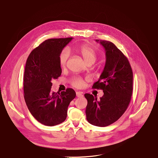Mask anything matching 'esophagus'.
<instances>
[{
	"label": "esophagus",
	"mask_w": 158,
	"mask_h": 158,
	"mask_svg": "<svg viewBox=\"0 0 158 158\" xmlns=\"http://www.w3.org/2000/svg\"><path fill=\"white\" fill-rule=\"evenodd\" d=\"M76 96L77 97H82V96H83L82 93V92H80V91L76 92Z\"/></svg>",
	"instance_id": "obj_1"
}]
</instances>
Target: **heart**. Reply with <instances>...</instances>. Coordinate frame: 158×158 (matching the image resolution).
I'll list each match as a JSON object with an SVG mask.
<instances>
[{
  "mask_svg": "<svg viewBox=\"0 0 158 158\" xmlns=\"http://www.w3.org/2000/svg\"><path fill=\"white\" fill-rule=\"evenodd\" d=\"M76 50L82 55L86 64H93L97 60V52L89 45H81L76 48ZM70 57V51L69 49L65 48L61 51L59 56V61L62 67H64L67 65ZM72 84L76 87L80 88L84 85V81L81 78H74L72 81Z\"/></svg>",
  "mask_w": 158,
  "mask_h": 158,
  "instance_id": "b5f03b06",
  "label": "heart"
}]
</instances>
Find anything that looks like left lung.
<instances>
[{"label":"left lung","mask_w":158,"mask_h":158,"mask_svg":"<svg viewBox=\"0 0 158 158\" xmlns=\"http://www.w3.org/2000/svg\"><path fill=\"white\" fill-rule=\"evenodd\" d=\"M105 50L106 63L93 88L100 89L103 96L97 100L86 93V120L90 124L105 127L118 120L127 108L133 90V72L127 58L112 42L96 40Z\"/></svg>","instance_id":"8db88e82"}]
</instances>
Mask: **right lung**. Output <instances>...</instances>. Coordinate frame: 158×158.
<instances>
[{
    "label": "right lung",
    "instance_id": "add662e5",
    "mask_svg": "<svg viewBox=\"0 0 158 158\" xmlns=\"http://www.w3.org/2000/svg\"><path fill=\"white\" fill-rule=\"evenodd\" d=\"M73 38H52L43 42L29 55L23 77L24 98L32 116L41 124L53 126L64 122L68 106L76 97L72 88L52 92V80L61 76L59 56Z\"/></svg>",
    "mask_w": 158,
    "mask_h": 158
}]
</instances>
